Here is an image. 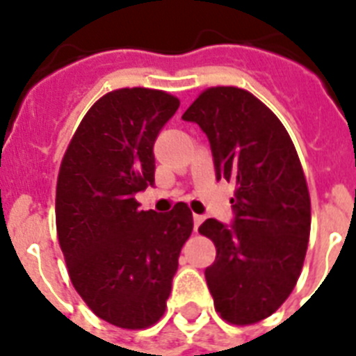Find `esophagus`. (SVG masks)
<instances>
[{"label": "esophagus", "mask_w": 356, "mask_h": 356, "mask_svg": "<svg viewBox=\"0 0 356 356\" xmlns=\"http://www.w3.org/2000/svg\"><path fill=\"white\" fill-rule=\"evenodd\" d=\"M203 222H205V216H201V214H194V231H197Z\"/></svg>", "instance_id": "obj_1"}]
</instances>
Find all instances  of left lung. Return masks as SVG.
I'll list each match as a JSON object with an SVG mask.
<instances>
[{"mask_svg": "<svg viewBox=\"0 0 356 356\" xmlns=\"http://www.w3.org/2000/svg\"><path fill=\"white\" fill-rule=\"evenodd\" d=\"M183 120L209 136L216 177L234 183V223L209 218L200 227L216 245L205 270L222 320L253 325L292 293L310 234V195L290 134L251 92L211 86Z\"/></svg>", "mask_w": 356, "mask_h": 356, "instance_id": "left-lung-1", "label": "left lung"}]
</instances>
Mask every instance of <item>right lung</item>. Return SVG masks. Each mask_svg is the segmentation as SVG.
<instances>
[{
    "label": "right lung",
    "mask_w": 356,
    "mask_h": 356,
    "mask_svg": "<svg viewBox=\"0 0 356 356\" xmlns=\"http://www.w3.org/2000/svg\"><path fill=\"white\" fill-rule=\"evenodd\" d=\"M179 103L142 86L108 92L81 120L58 170L55 220L72 284L122 329L161 320L194 229L186 203L156 214L134 197L155 183L153 144Z\"/></svg>",
    "instance_id": "obj_1"
}]
</instances>
